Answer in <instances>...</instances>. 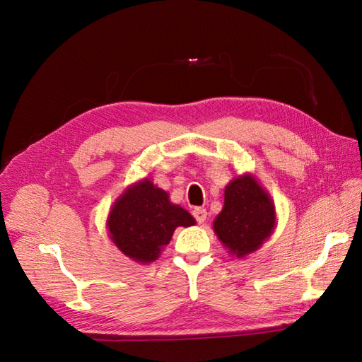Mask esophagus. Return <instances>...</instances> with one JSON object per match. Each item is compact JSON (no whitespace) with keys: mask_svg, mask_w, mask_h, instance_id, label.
Segmentation results:
<instances>
[{"mask_svg":"<svg viewBox=\"0 0 362 362\" xmlns=\"http://www.w3.org/2000/svg\"><path fill=\"white\" fill-rule=\"evenodd\" d=\"M193 217L198 223H204L206 221V210H204V208H194Z\"/></svg>","mask_w":362,"mask_h":362,"instance_id":"obj_1","label":"esophagus"}]
</instances>
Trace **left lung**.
Wrapping results in <instances>:
<instances>
[{
	"label": "left lung",
	"mask_w": 362,
	"mask_h": 362,
	"mask_svg": "<svg viewBox=\"0 0 362 362\" xmlns=\"http://www.w3.org/2000/svg\"><path fill=\"white\" fill-rule=\"evenodd\" d=\"M275 206L250 175L235 178L225 189V205L214 221V233L233 255L257 250L275 228Z\"/></svg>",
	"instance_id": "left-lung-1"
}]
</instances>
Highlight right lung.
Masks as SVG:
<instances>
[{"label": "right lung", "instance_id": "1", "mask_svg": "<svg viewBox=\"0 0 362 362\" xmlns=\"http://www.w3.org/2000/svg\"><path fill=\"white\" fill-rule=\"evenodd\" d=\"M108 233L113 243L134 261L158 258L177 226H192L189 211L169 201V194L148 180L129 187L115 202L108 216Z\"/></svg>", "mask_w": 362, "mask_h": 362}]
</instances>
